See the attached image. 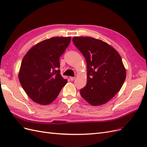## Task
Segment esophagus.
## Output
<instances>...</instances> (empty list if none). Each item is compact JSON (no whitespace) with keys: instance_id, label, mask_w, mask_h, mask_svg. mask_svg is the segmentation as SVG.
<instances>
[{"instance_id":"obj_1","label":"esophagus","mask_w":147,"mask_h":147,"mask_svg":"<svg viewBox=\"0 0 147 147\" xmlns=\"http://www.w3.org/2000/svg\"><path fill=\"white\" fill-rule=\"evenodd\" d=\"M70 80H71V81H74V80H75V77H70Z\"/></svg>"}]
</instances>
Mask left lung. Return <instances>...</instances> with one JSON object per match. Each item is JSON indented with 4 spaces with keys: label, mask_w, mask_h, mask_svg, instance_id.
<instances>
[{
    "label": "left lung",
    "mask_w": 147,
    "mask_h": 147,
    "mask_svg": "<svg viewBox=\"0 0 147 147\" xmlns=\"http://www.w3.org/2000/svg\"><path fill=\"white\" fill-rule=\"evenodd\" d=\"M73 42L85 57L87 83L80 90L83 98L93 106L105 104L119 91L126 77L117 51L99 39L74 37Z\"/></svg>",
    "instance_id": "1"
}]
</instances>
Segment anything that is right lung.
<instances>
[{"instance_id":"right-lung-1","label":"right lung","mask_w":147,"mask_h":147,"mask_svg":"<svg viewBox=\"0 0 147 147\" xmlns=\"http://www.w3.org/2000/svg\"><path fill=\"white\" fill-rule=\"evenodd\" d=\"M70 37H54L31 48L21 62L18 78L34 102L48 105L58 96L67 82L60 74L59 57L70 42Z\"/></svg>"}]
</instances>
